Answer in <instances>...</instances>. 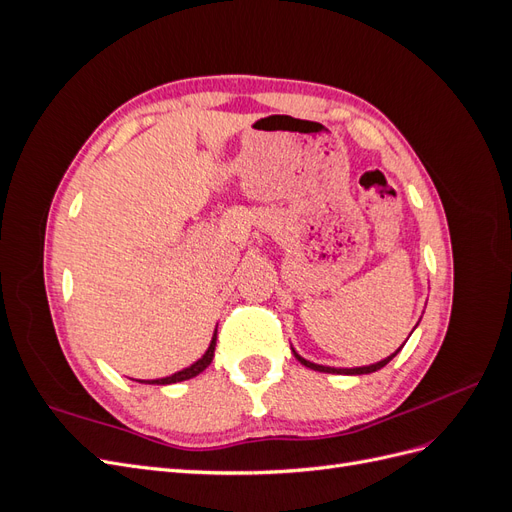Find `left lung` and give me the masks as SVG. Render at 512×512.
Listing matches in <instances>:
<instances>
[{
	"label": "left lung",
	"mask_w": 512,
	"mask_h": 512,
	"mask_svg": "<svg viewBox=\"0 0 512 512\" xmlns=\"http://www.w3.org/2000/svg\"><path fill=\"white\" fill-rule=\"evenodd\" d=\"M412 335V333H410ZM404 348V344H401L391 356H386V359H382V361H378V363H374V365H365V367H352V369H337V367H327V365H318V363H312V361H307V359H303V356L292 348V352H294V356H297V361H301L305 367H309V369H314V371H324V374H346V376H363V374H371V371H378V369H382L386 363H389L393 356Z\"/></svg>",
	"instance_id": "left-lung-1"
}]
</instances>
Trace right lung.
I'll use <instances>...</instances> for the list:
<instances>
[{
	"label": "right lung",
	"instance_id": "1",
	"mask_svg": "<svg viewBox=\"0 0 512 512\" xmlns=\"http://www.w3.org/2000/svg\"><path fill=\"white\" fill-rule=\"evenodd\" d=\"M215 339H218V329L213 331V337H211V344L207 348V352L200 356V359L196 363H192L190 367H185L181 371H177V374L173 376H166V378H156V380H136V382H145V384H175V382H183V380H190L194 376H198L200 371H205L211 361H213V352H215Z\"/></svg>",
	"mask_w": 512,
	"mask_h": 512
}]
</instances>
